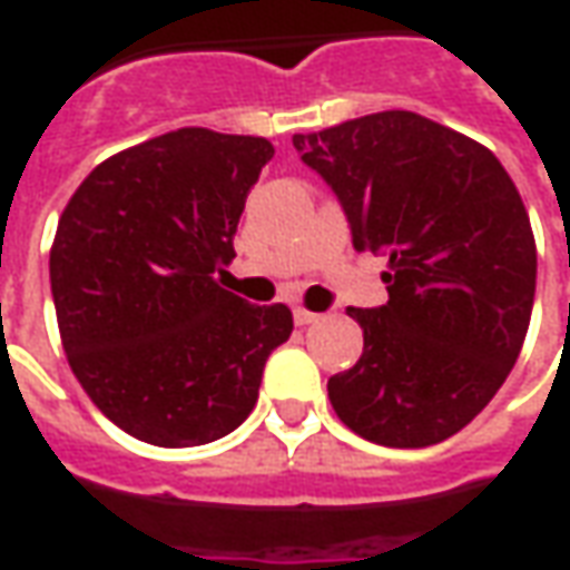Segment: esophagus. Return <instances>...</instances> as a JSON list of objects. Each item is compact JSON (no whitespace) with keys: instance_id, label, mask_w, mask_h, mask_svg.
Returning <instances> with one entry per match:
<instances>
[{"instance_id":"34e87169","label":"esophagus","mask_w":570,"mask_h":570,"mask_svg":"<svg viewBox=\"0 0 570 570\" xmlns=\"http://www.w3.org/2000/svg\"><path fill=\"white\" fill-rule=\"evenodd\" d=\"M294 322H297V325H313V322H318V313H309L304 306H297V309H294Z\"/></svg>"}]
</instances>
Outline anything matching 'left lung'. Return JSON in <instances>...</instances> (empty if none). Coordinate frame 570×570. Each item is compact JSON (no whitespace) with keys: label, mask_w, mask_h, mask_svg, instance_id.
<instances>
[{"label":"left lung","mask_w":570,"mask_h":570,"mask_svg":"<svg viewBox=\"0 0 570 570\" xmlns=\"http://www.w3.org/2000/svg\"><path fill=\"white\" fill-rule=\"evenodd\" d=\"M334 189L356 252L386 254L390 301L346 313L362 356L328 381L353 433L386 448L445 442L494 399L522 353L537 248L498 156L407 110L294 135Z\"/></svg>","instance_id":"left-lung-1"}]
</instances>
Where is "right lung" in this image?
I'll return each mask as SVG.
<instances>
[{"mask_svg":"<svg viewBox=\"0 0 570 570\" xmlns=\"http://www.w3.org/2000/svg\"><path fill=\"white\" fill-rule=\"evenodd\" d=\"M266 137L177 128L100 163L51 245V297L70 368L119 430L159 448L233 433L269 353L292 337L285 304L217 285L269 159Z\"/></svg>","mask_w":570,"mask_h":570,"instance_id":"add662e5","label":"right lung"}]
</instances>
